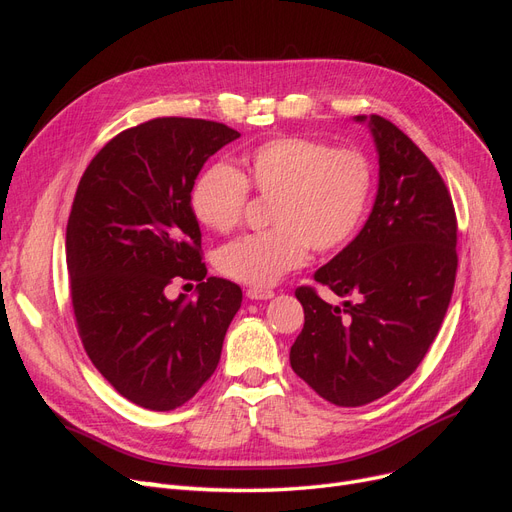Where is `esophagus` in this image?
I'll return each mask as SVG.
<instances>
[{
	"label": "esophagus",
	"mask_w": 512,
	"mask_h": 512,
	"mask_svg": "<svg viewBox=\"0 0 512 512\" xmlns=\"http://www.w3.org/2000/svg\"><path fill=\"white\" fill-rule=\"evenodd\" d=\"M245 294H247V299H252V301H267V299L275 297V292L269 288H250Z\"/></svg>",
	"instance_id": "1"
}]
</instances>
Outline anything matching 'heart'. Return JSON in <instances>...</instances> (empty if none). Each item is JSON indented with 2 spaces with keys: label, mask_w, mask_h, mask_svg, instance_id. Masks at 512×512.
Here are the masks:
<instances>
[{
  "label": "heart",
  "mask_w": 512,
  "mask_h": 512,
  "mask_svg": "<svg viewBox=\"0 0 512 512\" xmlns=\"http://www.w3.org/2000/svg\"><path fill=\"white\" fill-rule=\"evenodd\" d=\"M237 173L213 164L194 183L192 209L198 222L228 232L241 222L247 185L273 196L267 232L224 245L215 258L230 280L273 286L305 265L307 250H342L359 232L374 194V168L359 149H333L301 136H280L241 158Z\"/></svg>",
  "instance_id": "heart-1"
}]
</instances>
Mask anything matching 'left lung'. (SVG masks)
Masks as SVG:
<instances>
[{"mask_svg":"<svg viewBox=\"0 0 512 512\" xmlns=\"http://www.w3.org/2000/svg\"><path fill=\"white\" fill-rule=\"evenodd\" d=\"M374 138L378 192L363 228L314 273L342 305L294 292L305 324L290 348L294 374L335 406L391 393L423 361L451 303L457 220L425 153L391 121L356 115Z\"/></svg>","mask_w":512,"mask_h":512,"instance_id":"obj_1","label":"left lung"}]
</instances>
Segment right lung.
<instances>
[{
  "label": "right lung",
  "mask_w": 512,
  "mask_h": 512,
  "mask_svg": "<svg viewBox=\"0 0 512 512\" xmlns=\"http://www.w3.org/2000/svg\"><path fill=\"white\" fill-rule=\"evenodd\" d=\"M241 134L224 123L160 117L108 141L76 190L66 260L76 324L91 363L132 404L168 412L220 363L241 288L207 277L192 188L203 164ZM173 276L194 300L165 297Z\"/></svg>",
  "instance_id": "obj_1"
}]
</instances>
